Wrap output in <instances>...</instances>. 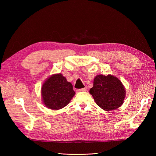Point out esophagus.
<instances>
[{
    "mask_svg": "<svg viewBox=\"0 0 156 156\" xmlns=\"http://www.w3.org/2000/svg\"><path fill=\"white\" fill-rule=\"evenodd\" d=\"M87 90V87H84V88H81V89H79V92H85Z\"/></svg>",
    "mask_w": 156,
    "mask_h": 156,
    "instance_id": "1",
    "label": "esophagus"
}]
</instances>
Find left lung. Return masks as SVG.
<instances>
[{"label": "left lung", "mask_w": 156, "mask_h": 156, "mask_svg": "<svg viewBox=\"0 0 156 156\" xmlns=\"http://www.w3.org/2000/svg\"><path fill=\"white\" fill-rule=\"evenodd\" d=\"M90 93L99 107L110 111L122 105L126 90L118 78L111 75H98L94 79V86L90 90Z\"/></svg>", "instance_id": "8db88e82"}]
</instances>
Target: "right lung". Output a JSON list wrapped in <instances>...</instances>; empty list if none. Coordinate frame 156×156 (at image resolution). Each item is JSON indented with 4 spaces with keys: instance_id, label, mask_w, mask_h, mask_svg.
<instances>
[{
    "instance_id": "add662e5",
    "label": "right lung",
    "mask_w": 156,
    "mask_h": 156,
    "mask_svg": "<svg viewBox=\"0 0 156 156\" xmlns=\"http://www.w3.org/2000/svg\"><path fill=\"white\" fill-rule=\"evenodd\" d=\"M75 94L72 83L60 73L52 75L41 88L44 103L51 109L58 110L66 106Z\"/></svg>"
}]
</instances>
